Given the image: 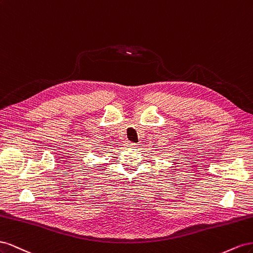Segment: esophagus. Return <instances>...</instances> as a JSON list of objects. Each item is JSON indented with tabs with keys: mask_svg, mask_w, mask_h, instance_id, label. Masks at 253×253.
<instances>
[{
	"mask_svg": "<svg viewBox=\"0 0 253 253\" xmlns=\"http://www.w3.org/2000/svg\"><path fill=\"white\" fill-rule=\"evenodd\" d=\"M136 144L133 142H127V147H135Z\"/></svg>",
	"mask_w": 253,
	"mask_h": 253,
	"instance_id": "esophagus-1",
	"label": "esophagus"
}]
</instances>
